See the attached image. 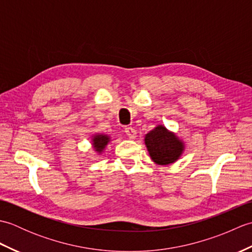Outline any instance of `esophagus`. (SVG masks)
<instances>
[{"mask_svg":"<svg viewBox=\"0 0 252 252\" xmlns=\"http://www.w3.org/2000/svg\"><path fill=\"white\" fill-rule=\"evenodd\" d=\"M125 132L127 135V137L131 138V140H134V138L136 137V130L133 129V127H131V126H126L125 129Z\"/></svg>","mask_w":252,"mask_h":252,"instance_id":"esophagus-1","label":"esophagus"}]
</instances>
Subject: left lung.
Here are the masks:
<instances>
[{
  "mask_svg": "<svg viewBox=\"0 0 252 252\" xmlns=\"http://www.w3.org/2000/svg\"><path fill=\"white\" fill-rule=\"evenodd\" d=\"M144 142L152 160L159 165L174 163L185 149L184 142L162 125H158L149 131Z\"/></svg>",
  "mask_w": 252,
  "mask_h": 252,
  "instance_id": "left-lung-1",
  "label": "left lung"
}]
</instances>
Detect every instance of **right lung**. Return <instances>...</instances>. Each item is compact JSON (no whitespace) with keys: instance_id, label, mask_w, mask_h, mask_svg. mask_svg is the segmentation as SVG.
I'll list each match as a JSON object with an SVG mask.
<instances>
[{"instance_id":"add662e5","label":"right lung","mask_w":252,"mask_h":252,"mask_svg":"<svg viewBox=\"0 0 252 252\" xmlns=\"http://www.w3.org/2000/svg\"><path fill=\"white\" fill-rule=\"evenodd\" d=\"M110 142V136L107 134H94L92 136V146L94 148V151L98 154H101L104 152V149L106 146L108 145V143Z\"/></svg>"}]
</instances>
